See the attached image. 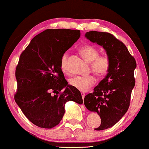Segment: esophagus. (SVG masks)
<instances>
[{
	"label": "esophagus",
	"instance_id": "esophagus-1",
	"mask_svg": "<svg viewBox=\"0 0 149 149\" xmlns=\"http://www.w3.org/2000/svg\"><path fill=\"white\" fill-rule=\"evenodd\" d=\"M81 95H82V98H83V100H84V98H85V93H84V92H82Z\"/></svg>",
	"mask_w": 149,
	"mask_h": 149
}]
</instances>
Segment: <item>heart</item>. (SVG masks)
I'll list each match as a JSON object with an SVG mask.
<instances>
[{"label": "heart", "instance_id": "heart-1", "mask_svg": "<svg viewBox=\"0 0 149 149\" xmlns=\"http://www.w3.org/2000/svg\"><path fill=\"white\" fill-rule=\"evenodd\" d=\"M80 52L87 61L91 62L90 67L97 76L104 77L109 73L111 61L106 55H99L100 52L96 47L92 45L82 47ZM61 69L65 73L69 71L68 67V53H64L61 59ZM96 83V78L93 75L77 76L71 78L69 83L71 86L81 92H86Z\"/></svg>", "mask_w": 149, "mask_h": 149}]
</instances>
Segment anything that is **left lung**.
<instances>
[{
    "instance_id": "left-lung-1",
    "label": "left lung",
    "mask_w": 149,
    "mask_h": 149,
    "mask_svg": "<svg viewBox=\"0 0 149 149\" xmlns=\"http://www.w3.org/2000/svg\"><path fill=\"white\" fill-rule=\"evenodd\" d=\"M85 37L102 46L111 61L107 76L84 99L87 109L101 118L100 126L95 130H103L113 127L127 111L135 85L136 63L123 42L112 34L90 31Z\"/></svg>"
}]
</instances>
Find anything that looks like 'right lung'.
Wrapping results in <instances>:
<instances>
[{
  "label": "right lung",
  "instance_id": "add662e5",
  "mask_svg": "<svg viewBox=\"0 0 149 149\" xmlns=\"http://www.w3.org/2000/svg\"><path fill=\"white\" fill-rule=\"evenodd\" d=\"M80 36L79 30L46 29L36 36L20 55L15 100L36 126L55 127L62 119L66 102L83 103L80 92L68 85L61 69L63 54Z\"/></svg>",
  "mask_w": 149,
  "mask_h": 149
}]
</instances>
